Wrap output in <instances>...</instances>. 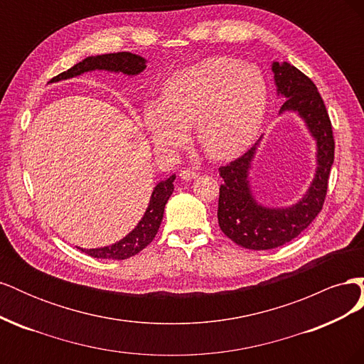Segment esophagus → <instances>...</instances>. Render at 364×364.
<instances>
[{"mask_svg":"<svg viewBox=\"0 0 364 364\" xmlns=\"http://www.w3.org/2000/svg\"><path fill=\"white\" fill-rule=\"evenodd\" d=\"M179 178L182 181H191V179L197 178V173L194 170H191V168H185V170H181Z\"/></svg>","mask_w":364,"mask_h":364,"instance_id":"34e87169","label":"esophagus"}]
</instances>
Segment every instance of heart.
I'll return each mask as SVG.
<instances>
[{"label": "heart", "instance_id": "b5f03b06", "mask_svg": "<svg viewBox=\"0 0 364 364\" xmlns=\"http://www.w3.org/2000/svg\"><path fill=\"white\" fill-rule=\"evenodd\" d=\"M267 83L255 65L214 56L190 65L164 83L158 102L142 107V124L161 151L179 150L194 126L209 158L240 156L259 135Z\"/></svg>", "mask_w": 364, "mask_h": 364}]
</instances>
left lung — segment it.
Returning a JSON list of instances; mask_svg holds the SVG:
<instances>
[{
    "mask_svg": "<svg viewBox=\"0 0 364 364\" xmlns=\"http://www.w3.org/2000/svg\"><path fill=\"white\" fill-rule=\"evenodd\" d=\"M272 73L278 97L284 98L279 115L297 114L316 141V173L305 194L290 206L258 202L250 183L252 162L262 136L243 156L218 168V225L223 234L241 247L267 250L289 243L321 213L334 162V138L326 107L316 85L289 62H273Z\"/></svg>",
    "mask_w": 364,
    "mask_h": 364,
    "instance_id": "obj_1",
    "label": "left lung"
}]
</instances>
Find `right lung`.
Segmentation results:
<instances>
[{
  "mask_svg": "<svg viewBox=\"0 0 364 364\" xmlns=\"http://www.w3.org/2000/svg\"><path fill=\"white\" fill-rule=\"evenodd\" d=\"M147 67V60L144 58L138 56V54H132L129 51L123 53H109L100 54V56H87L82 62L75 63L73 68L68 71L60 73L59 75L50 80V83H56L62 80L73 79V77L82 75L85 73L92 71H107L115 74H124L127 77H136ZM176 174H171L168 179L161 181L150 196V202L146 209L144 215L138 222V225L130 230V232L121 238L114 245H109L105 247H95V249H83L77 247L82 252L87 253L92 258H102V259H126L136 255L146 246H149L155 235L158 234V229L161 226L165 203L168 202L170 196L174 190Z\"/></svg>",
  "mask_w": 364,
  "mask_h": 364,
  "instance_id": "1",
  "label": "right lung"
}]
</instances>
